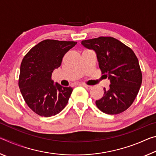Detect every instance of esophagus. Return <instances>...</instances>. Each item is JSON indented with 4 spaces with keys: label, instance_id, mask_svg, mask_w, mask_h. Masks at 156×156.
Listing matches in <instances>:
<instances>
[{
    "label": "esophagus",
    "instance_id": "1",
    "mask_svg": "<svg viewBox=\"0 0 156 156\" xmlns=\"http://www.w3.org/2000/svg\"><path fill=\"white\" fill-rule=\"evenodd\" d=\"M84 87L86 89H87V90H90V89L92 88V86L90 85H87V84H84Z\"/></svg>",
    "mask_w": 156,
    "mask_h": 156
}]
</instances>
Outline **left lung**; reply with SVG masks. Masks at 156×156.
I'll return each mask as SVG.
<instances>
[{
	"label": "left lung",
	"instance_id": "obj_1",
	"mask_svg": "<svg viewBox=\"0 0 156 156\" xmlns=\"http://www.w3.org/2000/svg\"><path fill=\"white\" fill-rule=\"evenodd\" d=\"M85 48L96 52L99 67L110 80L104 89L97 107L107 114H118L133 103L142 84L138 60L131 48L112 37H99L81 42Z\"/></svg>",
	"mask_w": 156,
	"mask_h": 156
}]
</instances>
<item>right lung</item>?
<instances>
[{
  "mask_svg": "<svg viewBox=\"0 0 156 156\" xmlns=\"http://www.w3.org/2000/svg\"><path fill=\"white\" fill-rule=\"evenodd\" d=\"M76 44L44 40L31 48L23 59L18 85L28 107L38 115H55L67 105L73 89L54 83L51 74L61 65L64 55Z\"/></svg>",
  "mask_w": 156,
  "mask_h": 156,
  "instance_id": "right-lung-1",
  "label": "right lung"
}]
</instances>
